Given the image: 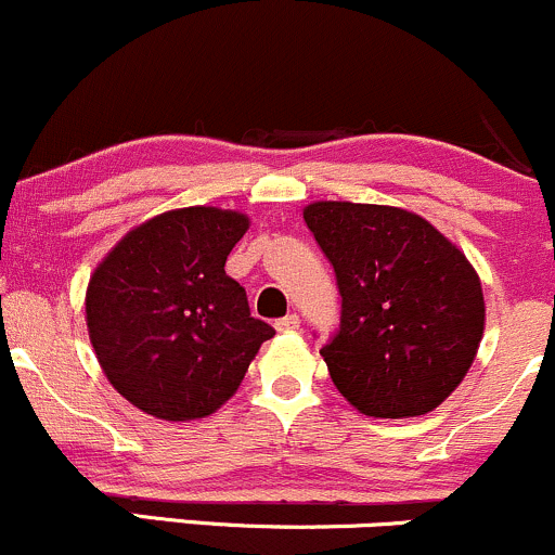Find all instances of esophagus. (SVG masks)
<instances>
[{
	"instance_id": "34e87169",
	"label": "esophagus",
	"mask_w": 555,
	"mask_h": 555,
	"mask_svg": "<svg viewBox=\"0 0 555 555\" xmlns=\"http://www.w3.org/2000/svg\"><path fill=\"white\" fill-rule=\"evenodd\" d=\"M276 326L279 332H293V330H297V326H300V317H297V313H289V317H284V319H276Z\"/></svg>"
}]
</instances>
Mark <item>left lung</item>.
Returning a JSON list of instances; mask_svg holds the SVG:
<instances>
[{"mask_svg":"<svg viewBox=\"0 0 555 555\" xmlns=\"http://www.w3.org/2000/svg\"><path fill=\"white\" fill-rule=\"evenodd\" d=\"M302 218L343 297L340 326L322 348L332 383L370 417L436 410L483 335L474 266L428 220L399 207L317 202Z\"/></svg>","mask_w":555,"mask_h":555,"instance_id":"left-lung-1","label":"left lung"}]
</instances>
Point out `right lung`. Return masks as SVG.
Returning <instances> with one entry per match:
<instances>
[{
	"label": "right lung",
	"instance_id": "1",
	"mask_svg": "<svg viewBox=\"0 0 555 555\" xmlns=\"http://www.w3.org/2000/svg\"><path fill=\"white\" fill-rule=\"evenodd\" d=\"M249 220L185 207L127 233L87 287V326L103 372L159 420L207 417L236 393L273 326L249 317L225 260Z\"/></svg>",
	"mask_w": 555,
	"mask_h": 555
}]
</instances>
